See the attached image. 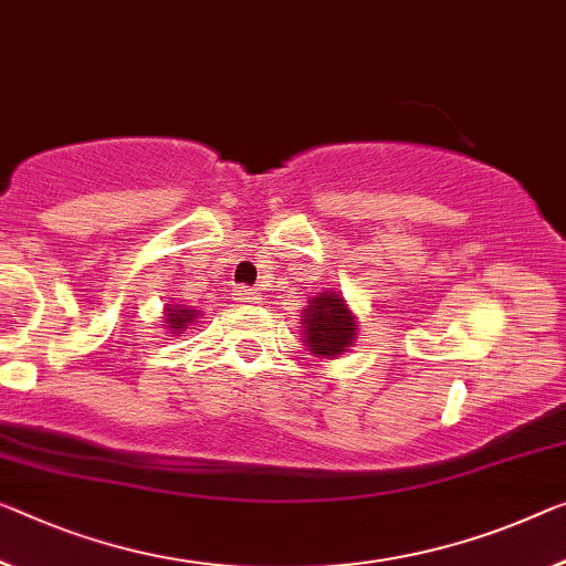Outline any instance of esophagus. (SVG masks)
I'll return each instance as SVG.
<instances>
[{
	"mask_svg": "<svg viewBox=\"0 0 566 566\" xmlns=\"http://www.w3.org/2000/svg\"><path fill=\"white\" fill-rule=\"evenodd\" d=\"M232 298L238 301V303H258V301H260V298H258V291L248 289V285H240V289H234Z\"/></svg>",
	"mask_w": 566,
	"mask_h": 566,
	"instance_id": "obj_1",
	"label": "esophagus"
}]
</instances>
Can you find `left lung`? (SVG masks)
Listing matches in <instances>:
<instances>
[{"instance_id": "1", "label": "left lung", "mask_w": 566, "mask_h": 566, "mask_svg": "<svg viewBox=\"0 0 566 566\" xmlns=\"http://www.w3.org/2000/svg\"><path fill=\"white\" fill-rule=\"evenodd\" d=\"M301 324L303 342H306L308 352L326 356V359L349 352L356 338L354 313L342 295L334 291H324L316 298H311L308 306L303 308Z\"/></svg>"}]
</instances>
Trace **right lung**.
<instances>
[{"label":"right lung","instance_id":"1","mask_svg":"<svg viewBox=\"0 0 566 566\" xmlns=\"http://www.w3.org/2000/svg\"><path fill=\"white\" fill-rule=\"evenodd\" d=\"M195 316H199L195 308L171 306V303H167V321H164V324L169 326L171 334H181V328H187L189 324H192Z\"/></svg>","mask_w":566,"mask_h":566}]
</instances>
